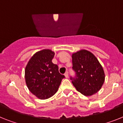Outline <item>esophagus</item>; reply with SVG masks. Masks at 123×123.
<instances>
[{
  "label": "esophagus",
  "mask_w": 123,
  "mask_h": 123,
  "mask_svg": "<svg viewBox=\"0 0 123 123\" xmlns=\"http://www.w3.org/2000/svg\"><path fill=\"white\" fill-rule=\"evenodd\" d=\"M64 76H65V77H66V78H68V77H69V74H68V71H66V72L65 73Z\"/></svg>",
  "instance_id": "obj_1"
}]
</instances>
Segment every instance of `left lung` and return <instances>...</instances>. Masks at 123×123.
Returning a JSON list of instances; mask_svg holds the SVG:
<instances>
[{
    "label": "left lung",
    "instance_id": "8db88e82",
    "mask_svg": "<svg viewBox=\"0 0 123 123\" xmlns=\"http://www.w3.org/2000/svg\"><path fill=\"white\" fill-rule=\"evenodd\" d=\"M73 70L74 76L70 79L77 91L85 96H91L100 90L105 82L103 67L94 55L86 50L73 54Z\"/></svg>",
    "mask_w": 123,
    "mask_h": 123
}]
</instances>
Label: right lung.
<instances>
[{
	"mask_svg": "<svg viewBox=\"0 0 123 123\" xmlns=\"http://www.w3.org/2000/svg\"><path fill=\"white\" fill-rule=\"evenodd\" d=\"M54 52L44 49L32 57L25 70L27 86L33 94L46 99L56 93L64 75L60 74L57 65L52 63Z\"/></svg>",
	"mask_w": 123,
	"mask_h": 123,
	"instance_id": "add662e5",
	"label": "right lung"
}]
</instances>
